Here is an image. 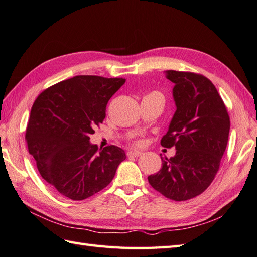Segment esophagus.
<instances>
[{
    "label": "esophagus",
    "instance_id": "34e87169",
    "mask_svg": "<svg viewBox=\"0 0 257 257\" xmlns=\"http://www.w3.org/2000/svg\"><path fill=\"white\" fill-rule=\"evenodd\" d=\"M127 155H128V156L139 157V156L142 155V152H141V151H133V150H131V151L127 152Z\"/></svg>",
    "mask_w": 257,
    "mask_h": 257
}]
</instances>
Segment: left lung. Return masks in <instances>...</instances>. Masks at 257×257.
Returning a JSON list of instances; mask_svg holds the SVG:
<instances>
[{
  "label": "left lung",
  "mask_w": 257,
  "mask_h": 257,
  "mask_svg": "<svg viewBox=\"0 0 257 257\" xmlns=\"http://www.w3.org/2000/svg\"><path fill=\"white\" fill-rule=\"evenodd\" d=\"M175 85L176 112L161 144L175 147L174 157H162V168L148 182L163 196L186 201L213 181L227 145L230 117L214 84L193 72L167 70ZM162 156V155H161Z\"/></svg>",
  "instance_id": "left-lung-1"
}]
</instances>
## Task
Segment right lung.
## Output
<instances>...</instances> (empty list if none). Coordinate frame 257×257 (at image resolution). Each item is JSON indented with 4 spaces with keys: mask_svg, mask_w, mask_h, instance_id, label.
Returning <instances> with one entry per match:
<instances>
[{
    "mask_svg": "<svg viewBox=\"0 0 257 257\" xmlns=\"http://www.w3.org/2000/svg\"><path fill=\"white\" fill-rule=\"evenodd\" d=\"M123 78L76 76L51 85L34 102L25 140L38 172L60 195L83 200L110 184L126 155L90 143Z\"/></svg>",
    "mask_w": 257,
    "mask_h": 257,
    "instance_id": "obj_1",
    "label": "right lung"
}]
</instances>
